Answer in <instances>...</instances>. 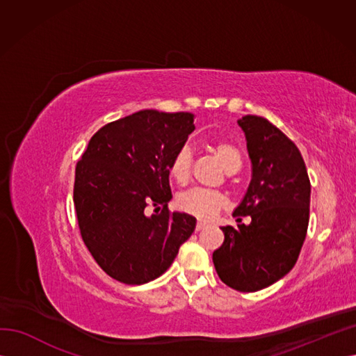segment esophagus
<instances>
[{
	"label": "esophagus",
	"instance_id": "esophagus-1",
	"mask_svg": "<svg viewBox=\"0 0 356 356\" xmlns=\"http://www.w3.org/2000/svg\"><path fill=\"white\" fill-rule=\"evenodd\" d=\"M207 227V222H203V221H197V224H196V232H200L202 229H204Z\"/></svg>",
	"mask_w": 356,
	"mask_h": 356
}]
</instances>
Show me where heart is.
<instances>
[{"label":"heart","instance_id":"b5f03b06","mask_svg":"<svg viewBox=\"0 0 356 356\" xmlns=\"http://www.w3.org/2000/svg\"><path fill=\"white\" fill-rule=\"evenodd\" d=\"M212 148L220 163L227 172H238L242 168V153L233 143L227 141V139L217 138L212 141ZM191 166L193 149L188 144H182L169 159V174L178 184H186L191 175ZM225 204H227V199L221 193L199 187L182 191L177 197V207L179 211L190 213L203 221L212 220Z\"/></svg>","mask_w":356,"mask_h":356}]
</instances>
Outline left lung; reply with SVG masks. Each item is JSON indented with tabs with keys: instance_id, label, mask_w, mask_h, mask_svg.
Instances as JSON below:
<instances>
[{
	"instance_id": "1",
	"label": "left lung",
	"mask_w": 356,
	"mask_h": 356,
	"mask_svg": "<svg viewBox=\"0 0 356 356\" xmlns=\"http://www.w3.org/2000/svg\"><path fill=\"white\" fill-rule=\"evenodd\" d=\"M252 178L233 217L238 227H222L224 242L212 254L221 281L236 291L254 293L284 277L298 260L306 239L310 181L300 149L267 118L245 115ZM242 216H251L245 226Z\"/></svg>"
}]
</instances>
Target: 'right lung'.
I'll return each mask as SVG.
<instances>
[{"instance_id":"right-lung-1","label":"right lung","mask_w":356,"mask_h":356,"mask_svg":"<svg viewBox=\"0 0 356 356\" xmlns=\"http://www.w3.org/2000/svg\"><path fill=\"white\" fill-rule=\"evenodd\" d=\"M191 113L143 110L101 127L75 166L74 207L95 261L118 282L163 275L196 227L170 212L169 159L195 131ZM153 206L158 212L145 213Z\"/></svg>"}]
</instances>
